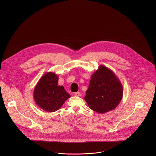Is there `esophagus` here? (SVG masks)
Masks as SVG:
<instances>
[{"label":"esophagus","instance_id":"obj_1","mask_svg":"<svg viewBox=\"0 0 156 156\" xmlns=\"http://www.w3.org/2000/svg\"><path fill=\"white\" fill-rule=\"evenodd\" d=\"M75 94V96H78V97L81 96V93H79V92H76V93H75V94Z\"/></svg>","mask_w":156,"mask_h":156}]
</instances>
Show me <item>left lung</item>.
Segmentation results:
<instances>
[{
    "label": "left lung",
    "instance_id": "left-lung-1",
    "mask_svg": "<svg viewBox=\"0 0 156 156\" xmlns=\"http://www.w3.org/2000/svg\"><path fill=\"white\" fill-rule=\"evenodd\" d=\"M123 86L113 71L104 65L91 75L84 100L94 111L104 114L114 110L120 102Z\"/></svg>",
    "mask_w": 156,
    "mask_h": 156
}]
</instances>
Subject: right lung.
<instances>
[{"mask_svg":"<svg viewBox=\"0 0 156 156\" xmlns=\"http://www.w3.org/2000/svg\"><path fill=\"white\" fill-rule=\"evenodd\" d=\"M58 77L55 73H46L34 89L35 102L39 108L48 112L60 109L66 99L71 97L63 86H58Z\"/></svg>","mask_w":156,"mask_h":156,"instance_id":"1","label":"right lung"}]
</instances>
